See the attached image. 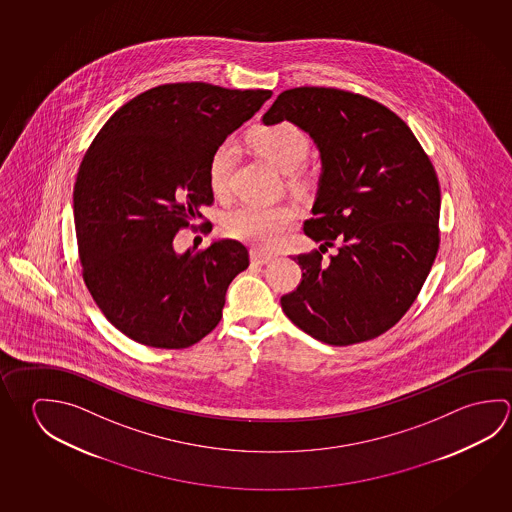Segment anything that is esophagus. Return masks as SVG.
I'll use <instances>...</instances> for the list:
<instances>
[{"label":"esophagus","mask_w":512,"mask_h":512,"mask_svg":"<svg viewBox=\"0 0 512 512\" xmlns=\"http://www.w3.org/2000/svg\"><path fill=\"white\" fill-rule=\"evenodd\" d=\"M250 259H252L253 264H260V266H264V264H269L271 260L275 259V255H271V253L264 252H255L250 253Z\"/></svg>","instance_id":"obj_1"}]
</instances>
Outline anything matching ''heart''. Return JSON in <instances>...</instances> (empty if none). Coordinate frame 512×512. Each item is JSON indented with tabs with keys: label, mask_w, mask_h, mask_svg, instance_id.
I'll list each match as a JSON object with an SVG mask.
<instances>
[{
	"label": "heart",
	"mask_w": 512,
	"mask_h": 512,
	"mask_svg": "<svg viewBox=\"0 0 512 512\" xmlns=\"http://www.w3.org/2000/svg\"><path fill=\"white\" fill-rule=\"evenodd\" d=\"M248 144L262 160L277 171L293 172L309 154V138L295 124L278 122L271 126L255 127L248 135ZM235 162V147L230 142L219 145L208 162V187L223 196ZM296 210L293 205H257L244 203L223 217V232L243 243L271 248L282 239L286 230L295 223Z\"/></svg>",
	"instance_id": "b5f03b06"
}]
</instances>
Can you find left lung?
I'll return each instance as SVG.
<instances>
[{
    "label": "left lung",
    "instance_id": "1",
    "mask_svg": "<svg viewBox=\"0 0 512 512\" xmlns=\"http://www.w3.org/2000/svg\"><path fill=\"white\" fill-rule=\"evenodd\" d=\"M291 122L311 136L322 174L304 232L320 252L293 259L302 282L280 298L316 340L352 345L394 327L439 250V180L412 129L376 100L334 88L278 95L264 126ZM340 242L331 261L323 247Z\"/></svg>",
    "mask_w": 512,
    "mask_h": 512
}]
</instances>
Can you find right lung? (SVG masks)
I'll list each match as a JSON object with an SVG mask.
<instances>
[{
    "label": "right lung",
    "instance_id": "1",
    "mask_svg": "<svg viewBox=\"0 0 512 512\" xmlns=\"http://www.w3.org/2000/svg\"><path fill=\"white\" fill-rule=\"evenodd\" d=\"M269 90L205 82L144 91L109 118L82 160L73 217L82 277L109 322L156 349H185L216 327L226 289L250 257L234 239L174 250L214 201L208 162Z\"/></svg>",
    "mask_w": 512,
    "mask_h": 512
}]
</instances>
